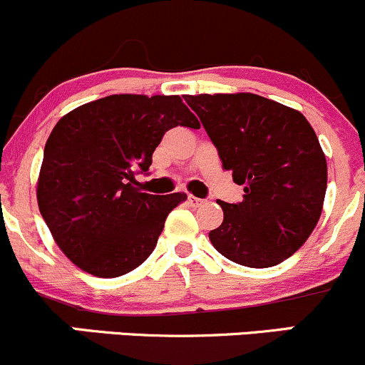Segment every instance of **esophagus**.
<instances>
[{
    "label": "esophagus",
    "instance_id": "1",
    "mask_svg": "<svg viewBox=\"0 0 365 365\" xmlns=\"http://www.w3.org/2000/svg\"><path fill=\"white\" fill-rule=\"evenodd\" d=\"M189 202L190 205L194 206V208H197V206H201V205H205V199H199V197H195V195H189Z\"/></svg>",
    "mask_w": 365,
    "mask_h": 365
}]
</instances>
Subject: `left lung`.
I'll use <instances>...</instances> for the list:
<instances>
[{"instance_id": "obj_1", "label": "left lung", "mask_w": 365, "mask_h": 365, "mask_svg": "<svg viewBox=\"0 0 365 365\" xmlns=\"http://www.w3.org/2000/svg\"><path fill=\"white\" fill-rule=\"evenodd\" d=\"M217 147L224 170L243 185L210 241L232 262L271 267L295 253L324 208L327 160L306 117L250 92L185 96Z\"/></svg>"}]
</instances>
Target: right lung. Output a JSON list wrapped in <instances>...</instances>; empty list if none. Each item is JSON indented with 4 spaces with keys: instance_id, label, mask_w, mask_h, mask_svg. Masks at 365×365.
I'll return each mask as SVG.
<instances>
[{
    "instance_id": "right-lung-1",
    "label": "right lung",
    "mask_w": 365,
    "mask_h": 365,
    "mask_svg": "<svg viewBox=\"0 0 365 365\" xmlns=\"http://www.w3.org/2000/svg\"><path fill=\"white\" fill-rule=\"evenodd\" d=\"M199 128L180 96L113 94L64 115L48 136L36 199L53 241L75 266L117 278L148 259L187 195L141 192L164 133Z\"/></svg>"
}]
</instances>
